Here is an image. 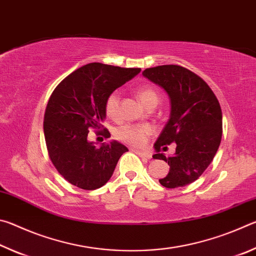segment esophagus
I'll use <instances>...</instances> for the list:
<instances>
[{"mask_svg":"<svg viewBox=\"0 0 256 256\" xmlns=\"http://www.w3.org/2000/svg\"><path fill=\"white\" fill-rule=\"evenodd\" d=\"M132 151H134V152H136V154L140 156L141 158H144V159H150L151 158V154L149 152H146V151H140V150H136V149H133Z\"/></svg>","mask_w":256,"mask_h":256,"instance_id":"obj_1","label":"esophagus"}]
</instances>
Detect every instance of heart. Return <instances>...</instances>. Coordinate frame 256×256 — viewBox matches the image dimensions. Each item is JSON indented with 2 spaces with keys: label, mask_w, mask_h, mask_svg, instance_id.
Returning <instances> with one entry per match:
<instances>
[{
  "label": "heart",
  "mask_w": 256,
  "mask_h": 256,
  "mask_svg": "<svg viewBox=\"0 0 256 256\" xmlns=\"http://www.w3.org/2000/svg\"><path fill=\"white\" fill-rule=\"evenodd\" d=\"M136 96L146 108L156 106L159 102V92L150 86L138 88L136 90ZM104 108L110 118L114 120L120 118V94L118 92H112L108 94L105 99ZM154 128L149 124H125L116 128L115 138L125 144L142 146L146 144Z\"/></svg>",
  "instance_id": "obj_1"
}]
</instances>
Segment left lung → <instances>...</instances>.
Segmentation results:
<instances>
[{
  "mask_svg": "<svg viewBox=\"0 0 256 256\" xmlns=\"http://www.w3.org/2000/svg\"><path fill=\"white\" fill-rule=\"evenodd\" d=\"M166 90L170 99V118L154 144V159L164 160L170 172L159 180L167 188L193 183L211 164L222 136V112L206 82L180 66L170 64L146 68L142 73ZM175 142L170 158L159 154Z\"/></svg>",
  "mask_w": 256,
  "mask_h": 256,
  "instance_id": "8db88e82",
  "label": "left lung"
}]
</instances>
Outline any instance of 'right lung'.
I'll list each match as a JSON object with an SVG mask.
<instances>
[{
	"instance_id": "right-lung-1",
	"label": "right lung",
	"mask_w": 256,
	"mask_h": 256,
	"mask_svg": "<svg viewBox=\"0 0 256 256\" xmlns=\"http://www.w3.org/2000/svg\"><path fill=\"white\" fill-rule=\"evenodd\" d=\"M138 68L90 63L63 79L52 92L44 115L47 151L60 175L76 188L92 190L105 185L128 148L118 142L96 148L89 130L110 136L102 122L106 97L140 73Z\"/></svg>"
}]
</instances>
